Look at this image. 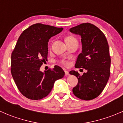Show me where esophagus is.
Returning <instances> with one entry per match:
<instances>
[{
	"label": "esophagus",
	"mask_w": 123,
	"mask_h": 123,
	"mask_svg": "<svg viewBox=\"0 0 123 123\" xmlns=\"http://www.w3.org/2000/svg\"><path fill=\"white\" fill-rule=\"evenodd\" d=\"M65 76H68L69 75V72L67 71H65Z\"/></svg>",
	"instance_id": "1"
}]
</instances>
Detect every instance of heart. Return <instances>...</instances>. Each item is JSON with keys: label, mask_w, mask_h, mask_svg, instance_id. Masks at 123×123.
<instances>
[{"label": "heart", "mask_w": 123, "mask_h": 123, "mask_svg": "<svg viewBox=\"0 0 123 123\" xmlns=\"http://www.w3.org/2000/svg\"><path fill=\"white\" fill-rule=\"evenodd\" d=\"M74 39H75L74 37L69 36V37H68L67 38H66V41L68 42L71 41V40H74ZM59 62H60L61 64H62L63 65L65 66V67H68L69 65V62L68 60H67V59H61V60H60V61Z\"/></svg>", "instance_id": "b5f03b06"}]
</instances>
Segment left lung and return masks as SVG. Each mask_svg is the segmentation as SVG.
<instances>
[{"mask_svg":"<svg viewBox=\"0 0 123 123\" xmlns=\"http://www.w3.org/2000/svg\"><path fill=\"white\" fill-rule=\"evenodd\" d=\"M69 31L81 36L82 51L75 68L87 70L82 75L75 71L69 72L78 79L73 93L82 100H92L102 92L110 77L111 58L107 40L99 28L89 23L79 24Z\"/></svg>","mask_w":123,"mask_h":123,"instance_id":"obj_1","label":"left lung"}]
</instances>
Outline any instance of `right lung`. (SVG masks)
<instances>
[{"label":"right lung","instance_id":"1","mask_svg":"<svg viewBox=\"0 0 123 123\" xmlns=\"http://www.w3.org/2000/svg\"><path fill=\"white\" fill-rule=\"evenodd\" d=\"M49 25L37 23L23 31L11 56V73L21 93L31 100H40L50 93L55 82L65 75L55 65L44 72L40 71L47 60L48 42L62 31Z\"/></svg>","mask_w":123,"mask_h":123}]
</instances>
